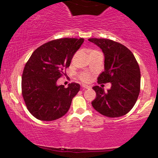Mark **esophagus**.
I'll return each instance as SVG.
<instances>
[{"instance_id":"34e87169","label":"esophagus","mask_w":158,"mask_h":158,"mask_svg":"<svg viewBox=\"0 0 158 158\" xmlns=\"http://www.w3.org/2000/svg\"><path fill=\"white\" fill-rule=\"evenodd\" d=\"M82 87L83 88V89H89L90 88L89 86H88V85H82Z\"/></svg>"}]
</instances>
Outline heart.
I'll return each instance as SVG.
<instances>
[{"label":"heart","mask_w":158,"mask_h":158,"mask_svg":"<svg viewBox=\"0 0 158 158\" xmlns=\"http://www.w3.org/2000/svg\"><path fill=\"white\" fill-rule=\"evenodd\" d=\"M79 77H80V79L84 82H88L91 81V76L87 73H82L81 75H80Z\"/></svg>","instance_id":"heart-1"}]
</instances>
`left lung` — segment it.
Listing matches in <instances>:
<instances>
[{
  "mask_svg": "<svg viewBox=\"0 0 158 158\" xmlns=\"http://www.w3.org/2000/svg\"><path fill=\"white\" fill-rule=\"evenodd\" d=\"M88 40L100 47L105 56V70L99 75L98 83L112 85L107 92L99 86L93 87L96 94L92 102L93 107L108 117L126 114L135 106L140 92V69L134 55L123 44L111 40Z\"/></svg>",
  "mask_w": 158,
  "mask_h": 158,
  "instance_id": "obj_1",
  "label": "left lung"
}]
</instances>
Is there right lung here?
<instances>
[{
	"mask_svg": "<svg viewBox=\"0 0 158 158\" xmlns=\"http://www.w3.org/2000/svg\"><path fill=\"white\" fill-rule=\"evenodd\" d=\"M83 38H62L48 41L32 52L25 65L21 80L22 95L28 111L41 121L62 117L80 91L76 82L68 87L57 85L63 69L70 66Z\"/></svg>",
	"mask_w": 158,
	"mask_h": 158,
	"instance_id": "1",
	"label": "right lung"
}]
</instances>
